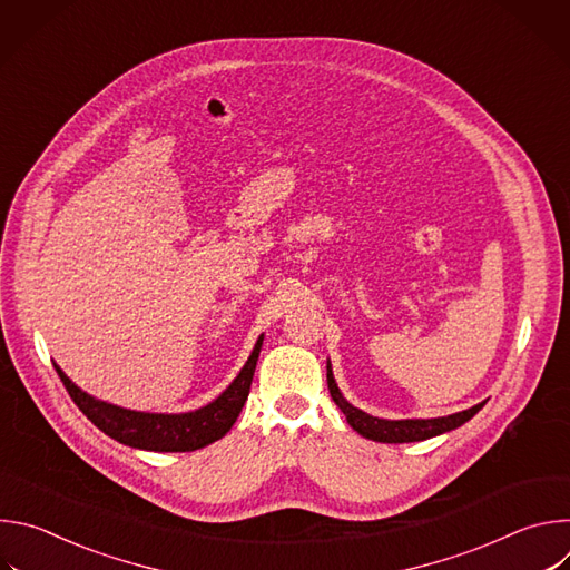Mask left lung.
<instances>
[{
  "label": "left lung",
  "instance_id": "1",
  "mask_svg": "<svg viewBox=\"0 0 570 570\" xmlns=\"http://www.w3.org/2000/svg\"><path fill=\"white\" fill-rule=\"evenodd\" d=\"M327 385H330L332 399L336 401V405L343 411V415L347 417L350 426L358 435H363L367 440H374V442H383V444L422 442V440L442 435V433L453 431V429L462 426L464 422H469L484 405V401H482V403L473 405V409H469V411H462V413H455V415H449V417H435V420H379V417H372V415L354 409V405L341 394V390H338V385L334 381L330 363H327Z\"/></svg>",
  "mask_w": 570,
  "mask_h": 570
}]
</instances>
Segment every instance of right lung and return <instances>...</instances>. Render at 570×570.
<instances>
[{"label":"right lung","instance_id":"add662e5","mask_svg":"<svg viewBox=\"0 0 570 570\" xmlns=\"http://www.w3.org/2000/svg\"><path fill=\"white\" fill-rule=\"evenodd\" d=\"M262 343H264V336H259L248 363L243 365L238 376L227 385V390L220 396H216L212 403L203 405V409L194 413H180V415L137 413V411L119 409V405L90 396L88 392L73 385L58 365L53 367L78 409L83 411V415L99 431H104L112 440L126 446L146 449V451H165V453L196 451L220 440L234 426L243 403H246L250 394V383L259 361Z\"/></svg>","mask_w":570,"mask_h":570}]
</instances>
